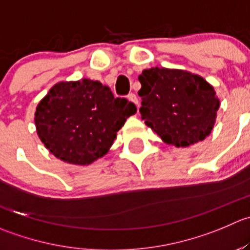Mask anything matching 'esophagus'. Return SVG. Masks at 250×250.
<instances>
[{
  "label": "esophagus",
  "instance_id": "34e87169",
  "mask_svg": "<svg viewBox=\"0 0 250 250\" xmlns=\"http://www.w3.org/2000/svg\"><path fill=\"white\" fill-rule=\"evenodd\" d=\"M128 100L132 101L133 104H135V105H137V107L139 108V100H138V98L135 94H133V93L129 94V95H128Z\"/></svg>",
  "mask_w": 250,
  "mask_h": 250
}]
</instances>
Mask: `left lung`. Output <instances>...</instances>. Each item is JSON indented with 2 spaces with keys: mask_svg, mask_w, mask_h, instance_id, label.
Returning a JSON list of instances; mask_svg holds the SVG:
<instances>
[{
  "mask_svg": "<svg viewBox=\"0 0 250 250\" xmlns=\"http://www.w3.org/2000/svg\"><path fill=\"white\" fill-rule=\"evenodd\" d=\"M140 113L162 142L186 147L204 140L216 121L220 100L203 77L183 69H144L139 77Z\"/></svg>",
  "mask_w": 250,
  "mask_h": 250,
  "instance_id": "1",
  "label": "left lung"
}]
</instances>
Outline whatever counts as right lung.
Returning <instances> with one entry per match:
<instances>
[{"label": "right lung", "instance_id": "obj_1", "mask_svg": "<svg viewBox=\"0 0 250 250\" xmlns=\"http://www.w3.org/2000/svg\"><path fill=\"white\" fill-rule=\"evenodd\" d=\"M135 112L134 104L115 98L100 82L84 78L55 84L36 106L34 121L51 154L85 166L107 154L118 130Z\"/></svg>", "mask_w": 250, "mask_h": 250}]
</instances>
